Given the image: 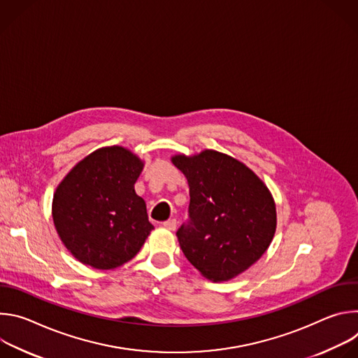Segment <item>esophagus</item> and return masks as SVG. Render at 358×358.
<instances>
[{"label":"esophagus","instance_id":"obj_1","mask_svg":"<svg viewBox=\"0 0 358 358\" xmlns=\"http://www.w3.org/2000/svg\"><path fill=\"white\" fill-rule=\"evenodd\" d=\"M163 227L167 228V229H170V231H174V229L177 228V220H169V221H166V222L163 224Z\"/></svg>","mask_w":358,"mask_h":358}]
</instances>
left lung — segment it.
Here are the masks:
<instances>
[{
	"label": "left lung",
	"instance_id": "8db88e82",
	"mask_svg": "<svg viewBox=\"0 0 358 358\" xmlns=\"http://www.w3.org/2000/svg\"><path fill=\"white\" fill-rule=\"evenodd\" d=\"M189 187L188 222L177 231L189 264L213 282L231 280L257 262L276 231V207L264 181L215 150L174 156Z\"/></svg>",
	"mask_w": 358,
	"mask_h": 358
}]
</instances>
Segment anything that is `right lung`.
<instances>
[{"label":"right lung","mask_w":358,"mask_h":358,"mask_svg":"<svg viewBox=\"0 0 358 358\" xmlns=\"http://www.w3.org/2000/svg\"><path fill=\"white\" fill-rule=\"evenodd\" d=\"M144 163L120 145L79 162L58 185L52 218L66 249L83 265L108 271L133 259L151 229L134 191Z\"/></svg>","instance_id":"add662e5"}]
</instances>
